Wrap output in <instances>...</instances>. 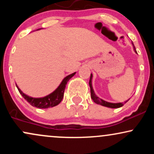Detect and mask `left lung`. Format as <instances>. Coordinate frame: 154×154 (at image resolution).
<instances>
[{"label":"left lung","mask_w":154,"mask_h":154,"mask_svg":"<svg viewBox=\"0 0 154 154\" xmlns=\"http://www.w3.org/2000/svg\"><path fill=\"white\" fill-rule=\"evenodd\" d=\"M133 48H134V51L136 52V49H135V47L133 45ZM92 77H93V75H92V74H91V77H90V81H89V85H90V88H91V98L92 99H93V101L95 102V103H96L97 104H100V105L101 106H106V107H109V108H112V109H116V108H119V107H122V106H124V103H109V102H106L105 101V100L100 99V98H98V96H97L95 94L94 91H93V87H92ZM128 100H127L125 103H127L128 102Z\"/></svg>","instance_id":"left-lung-1"}]
</instances>
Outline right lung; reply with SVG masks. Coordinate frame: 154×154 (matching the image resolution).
<instances>
[{"label": "right lung", "instance_id": "obj_1", "mask_svg": "<svg viewBox=\"0 0 154 154\" xmlns=\"http://www.w3.org/2000/svg\"><path fill=\"white\" fill-rule=\"evenodd\" d=\"M75 75V72L65 77V78L63 79V81L61 82V84H60L59 88H58L56 91L53 92L52 93H51L50 95L44 97V98H32V97H29L28 95L23 93L22 91L19 89L17 85H17V89H18L19 93L22 95L23 98H24L28 103L30 104V105L32 106L39 108V109H47V108L56 106H57L58 104L62 100L63 97V93H64L65 88H66L67 82H68V81L69 80V79L72 78Z\"/></svg>", "mask_w": 154, "mask_h": 154}]
</instances>
